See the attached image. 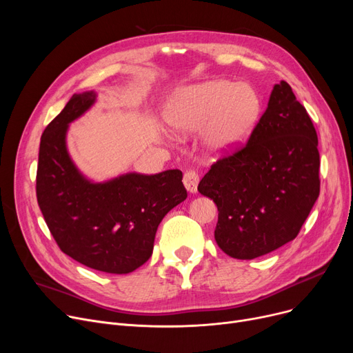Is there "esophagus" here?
I'll use <instances>...</instances> for the list:
<instances>
[{"instance_id": "34e87169", "label": "esophagus", "mask_w": 353, "mask_h": 353, "mask_svg": "<svg viewBox=\"0 0 353 353\" xmlns=\"http://www.w3.org/2000/svg\"><path fill=\"white\" fill-rule=\"evenodd\" d=\"M199 174L194 170H189L184 173L183 176V183H184V188L188 189V192L190 193H196L197 192V184H199Z\"/></svg>"}]
</instances>
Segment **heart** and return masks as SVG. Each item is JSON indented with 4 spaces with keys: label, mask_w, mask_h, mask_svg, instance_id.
I'll return each mask as SVG.
<instances>
[{
    "label": "heart",
    "mask_w": 353,
    "mask_h": 353,
    "mask_svg": "<svg viewBox=\"0 0 353 353\" xmlns=\"http://www.w3.org/2000/svg\"><path fill=\"white\" fill-rule=\"evenodd\" d=\"M259 113L261 99L250 84L210 80L176 90L165 104L164 120L180 136L201 130L203 150L221 157L249 137Z\"/></svg>",
    "instance_id": "obj_1"
}]
</instances>
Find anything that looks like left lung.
Instances as JSON below:
<instances>
[{"label": "left lung", "mask_w": 353, "mask_h": 353, "mask_svg": "<svg viewBox=\"0 0 353 353\" xmlns=\"http://www.w3.org/2000/svg\"><path fill=\"white\" fill-rule=\"evenodd\" d=\"M319 167L316 130L281 81L248 144L217 160L199 183L219 210V248L249 261L293 240L319 197Z\"/></svg>", "instance_id": "left-lung-1"}]
</instances>
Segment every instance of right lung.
<instances>
[{"label":"right lung","instance_id":"1","mask_svg":"<svg viewBox=\"0 0 353 353\" xmlns=\"http://www.w3.org/2000/svg\"><path fill=\"white\" fill-rule=\"evenodd\" d=\"M96 91L72 94L44 130L37 169V200L60 249L81 265L124 274L153 253L163 217L186 200L180 170L87 179L67 148L68 125L96 103Z\"/></svg>","mask_w":353,"mask_h":353}]
</instances>
